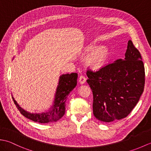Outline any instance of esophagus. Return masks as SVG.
Returning <instances> with one entry per match:
<instances>
[{
    "instance_id": "esophagus-1",
    "label": "esophagus",
    "mask_w": 151,
    "mask_h": 151,
    "mask_svg": "<svg viewBox=\"0 0 151 151\" xmlns=\"http://www.w3.org/2000/svg\"><path fill=\"white\" fill-rule=\"evenodd\" d=\"M78 81H79V82L81 83V84H84V83L86 82V77H85L84 76L81 75V76H79Z\"/></svg>"
}]
</instances>
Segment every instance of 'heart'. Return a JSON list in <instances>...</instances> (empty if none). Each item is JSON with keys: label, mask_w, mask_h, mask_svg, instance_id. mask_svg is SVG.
<instances>
[{"label": "heart", "mask_w": 151, "mask_h": 151, "mask_svg": "<svg viewBox=\"0 0 151 151\" xmlns=\"http://www.w3.org/2000/svg\"><path fill=\"white\" fill-rule=\"evenodd\" d=\"M93 48V45H91L86 49L85 54L88 55L86 58V62L93 69H97L103 66L108 57V51L105 47L101 46L96 48L92 51Z\"/></svg>", "instance_id": "heart-1"}]
</instances>
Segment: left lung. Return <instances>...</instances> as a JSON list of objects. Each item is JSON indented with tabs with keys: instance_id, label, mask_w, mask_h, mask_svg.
I'll return each mask as SVG.
<instances>
[{
	"instance_id": "obj_1",
	"label": "left lung",
	"mask_w": 151,
	"mask_h": 151,
	"mask_svg": "<svg viewBox=\"0 0 151 151\" xmlns=\"http://www.w3.org/2000/svg\"><path fill=\"white\" fill-rule=\"evenodd\" d=\"M86 74L93 95L94 116L104 123L128 116L144 90L145 67L131 40L124 60H117L97 71L88 69Z\"/></svg>"
}]
</instances>
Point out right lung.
Returning a JSON list of instances; mask_svg holds the SVG:
<instances>
[{"mask_svg": "<svg viewBox=\"0 0 151 151\" xmlns=\"http://www.w3.org/2000/svg\"><path fill=\"white\" fill-rule=\"evenodd\" d=\"M78 74L73 73L60 76L59 83L56 89L54 104L50 110L41 114H31L19 106L12 97L16 107L21 114L29 119L39 123H53L62 118L65 111V102L69 93L76 87L77 84Z\"/></svg>", "mask_w": 151, "mask_h": 151, "instance_id": "obj_1", "label": "right lung"}]
</instances>
